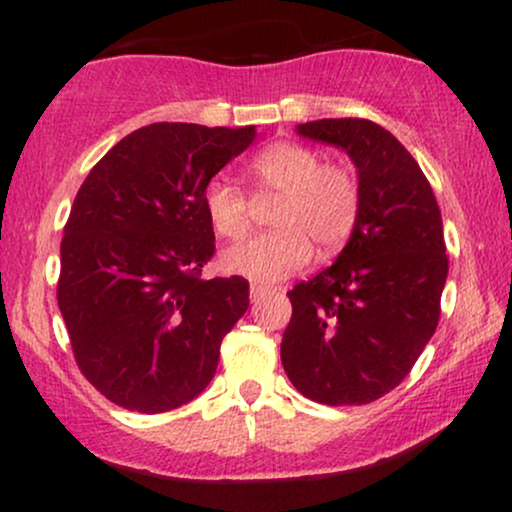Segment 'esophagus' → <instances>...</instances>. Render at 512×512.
<instances>
[{"mask_svg": "<svg viewBox=\"0 0 512 512\" xmlns=\"http://www.w3.org/2000/svg\"><path fill=\"white\" fill-rule=\"evenodd\" d=\"M267 293H272V289H269V286H262V284H252L250 286V298H252V301H260V298L267 296Z\"/></svg>", "mask_w": 512, "mask_h": 512, "instance_id": "34e87169", "label": "esophagus"}]
</instances>
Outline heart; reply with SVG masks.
Segmentation results:
<instances>
[{
    "instance_id": "1",
    "label": "heart",
    "mask_w": 512,
    "mask_h": 512,
    "mask_svg": "<svg viewBox=\"0 0 512 512\" xmlns=\"http://www.w3.org/2000/svg\"><path fill=\"white\" fill-rule=\"evenodd\" d=\"M255 197H279L272 209L276 231L223 252V267L255 281H279L310 262L313 245L337 250L354 233L361 211V185L354 170L327 163L313 146L276 142L252 156ZM204 211L216 236L240 240L252 221V199L228 178L204 187Z\"/></svg>"
}]
</instances>
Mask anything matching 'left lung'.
Masks as SVG:
<instances>
[{"instance_id":"1","label":"left lung","mask_w":512,"mask_h":512,"mask_svg":"<svg viewBox=\"0 0 512 512\" xmlns=\"http://www.w3.org/2000/svg\"><path fill=\"white\" fill-rule=\"evenodd\" d=\"M358 168L361 211L332 267L286 293V375L313 402L370 404L402 383L440 320L448 279L443 219L424 170L387 132L361 117L298 125Z\"/></svg>"}]
</instances>
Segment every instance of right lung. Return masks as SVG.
Segmentation results:
<instances>
[{"label":"right lung","instance_id":"add662e5","mask_svg":"<svg viewBox=\"0 0 512 512\" xmlns=\"http://www.w3.org/2000/svg\"><path fill=\"white\" fill-rule=\"evenodd\" d=\"M252 139V125L154 122L120 139L76 192L57 305L76 366L117 407L178 409L214 378L250 284L202 279L216 250L202 195Z\"/></svg>","mask_w":512,"mask_h":512}]
</instances>
